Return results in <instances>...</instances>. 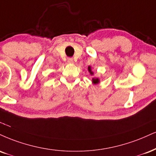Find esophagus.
<instances>
[{
    "label": "esophagus",
    "mask_w": 156,
    "mask_h": 156,
    "mask_svg": "<svg viewBox=\"0 0 156 156\" xmlns=\"http://www.w3.org/2000/svg\"><path fill=\"white\" fill-rule=\"evenodd\" d=\"M67 62L70 64H73L74 63V60H73V58H68L67 59Z\"/></svg>",
    "instance_id": "obj_1"
}]
</instances>
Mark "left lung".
<instances>
[{"instance_id": "1", "label": "left lung", "mask_w": 156, "mask_h": 156, "mask_svg": "<svg viewBox=\"0 0 156 156\" xmlns=\"http://www.w3.org/2000/svg\"><path fill=\"white\" fill-rule=\"evenodd\" d=\"M88 70H89V72L90 73V74L91 75V76H93L94 75V73L92 72V70H91V66H89L88 67ZM92 83L94 84H97L99 83V79L98 78H92Z\"/></svg>"}]
</instances>
